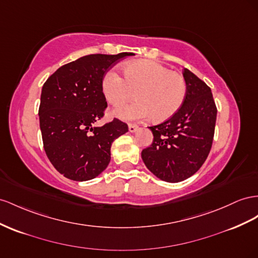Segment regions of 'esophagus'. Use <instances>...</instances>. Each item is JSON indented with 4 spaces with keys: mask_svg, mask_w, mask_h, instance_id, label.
<instances>
[{
    "mask_svg": "<svg viewBox=\"0 0 258 258\" xmlns=\"http://www.w3.org/2000/svg\"><path fill=\"white\" fill-rule=\"evenodd\" d=\"M128 128H129V131L131 132V134H134V132H136L139 129V127L137 126V124H132V123L129 124Z\"/></svg>",
    "mask_w": 258,
    "mask_h": 258,
    "instance_id": "esophagus-1",
    "label": "esophagus"
}]
</instances>
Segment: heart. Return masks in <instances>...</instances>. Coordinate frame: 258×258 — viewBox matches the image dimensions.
I'll return each mask as SVG.
<instances>
[{
	"mask_svg": "<svg viewBox=\"0 0 258 258\" xmlns=\"http://www.w3.org/2000/svg\"><path fill=\"white\" fill-rule=\"evenodd\" d=\"M123 77L114 71L102 79V91L112 105H120L136 95L137 101L117 107L114 115L134 121L153 116L156 121L169 119L182 106L186 96V82L182 76L171 73L159 62L134 60L122 66Z\"/></svg>",
	"mask_w": 258,
	"mask_h": 258,
	"instance_id": "obj_1",
	"label": "heart"
}]
</instances>
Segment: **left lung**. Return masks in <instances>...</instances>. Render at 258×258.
I'll use <instances>...</instances> for the list:
<instances>
[{"mask_svg": "<svg viewBox=\"0 0 258 258\" xmlns=\"http://www.w3.org/2000/svg\"><path fill=\"white\" fill-rule=\"evenodd\" d=\"M186 96L168 120L149 127L153 143L142 151L148 169L166 182H180L193 176L212 149L217 108L212 90L189 69L183 68Z\"/></svg>", "mask_w": 258, "mask_h": 258, "instance_id": "8db88e82", "label": "left lung"}]
</instances>
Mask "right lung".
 I'll return each instance as SVG.
<instances>
[{"label": "right lung", "instance_id": "obj_1", "mask_svg": "<svg viewBox=\"0 0 258 258\" xmlns=\"http://www.w3.org/2000/svg\"><path fill=\"white\" fill-rule=\"evenodd\" d=\"M134 53L91 54L59 67L42 87L40 129L46 155L62 176L88 181L110 162V146L128 131L115 119L102 127L94 122L107 107L102 79L114 62Z\"/></svg>", "mask_w": 258, "mask_h": 258}]
</instances>
